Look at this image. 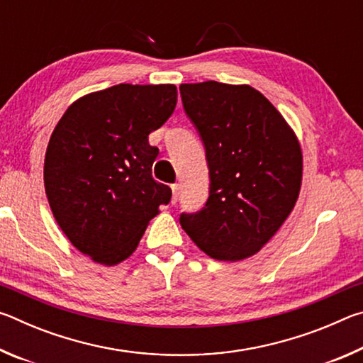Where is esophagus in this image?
<instances>
[{
    "label": "esophagus",
    "mask_w": 363,
    "mask_h": 363,
    "mask_svg": "<svg viewBox=\"0 0 363 363\" xmlns=\"http://www.w3.org/2000/svg\"><path fill=\"white\" fill-rule=\"evenodd\" d=\"M171 189H173V199H171V203H176L177 199H179L181 187H179V184H173V186H171Z\"/></svg>",
    "instance_id": "obj_1"
}]
</instances>
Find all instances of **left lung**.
<instances>
[{"instance_id":"8db88e82","label":"left lung","mask_w":363,"mask_h":363,"mask_svg":"<svg viewBox=\"0 0 363 363\" xmlns=\"http://www.w3.org/2000/svg\"><path fill=\"white\" fill-rule=\"evenodd\" d=\"M182 107L205 145L210 195L181 225L208 256L238 261L264 247L299 195L303 155L279 110L251 86H179Z\"/></svg>"}]
</instances>
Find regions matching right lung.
<instances>
[{
  "label": "right lung",
  "instance_id": "obj_1",
  "mask_svg": "<svg viewBox=\"0 0 363 363\" xmlns=\"http://www.w3.org/2000/svg\"><path fill=\"white\" fill-rule=\"evenodd\" d=\"M174 84H115L67 108L49 139L45 187L73 247L113 266L136 250L171 189L152 177L149 134L174 112Z\"/></svg>",
  "mask_w": 363,
  "mask_h": 363
}]
</instances>
